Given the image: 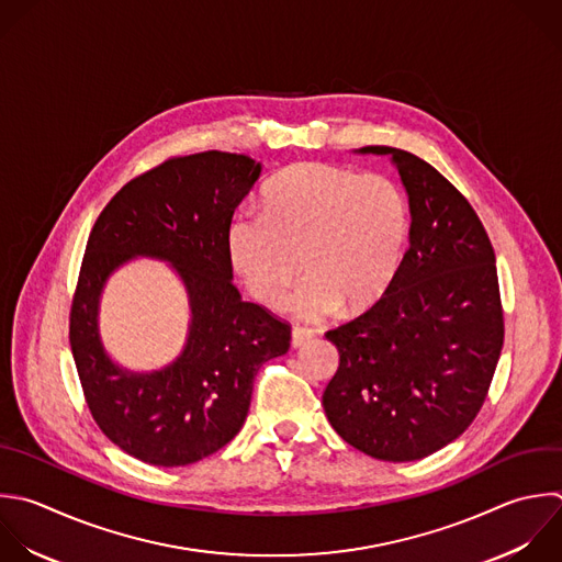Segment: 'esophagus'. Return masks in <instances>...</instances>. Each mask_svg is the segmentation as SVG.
Here are the masks:
<instances>
[{"label": "esophagus", "mask_w": 562, "mask_h": 562, "mask_svg": "<svg viewBox=\"0 0 562 562\" xmlns=\"http://www.w3.org/2000/svg\"><path fill=\"white\" fill-rule=\"evenodd\" d=\"M312 336H314L312 329H307V327H294V329H292V347L305 345Z\"/></svg>", "instance_id": "obj_1"}]
</instances>
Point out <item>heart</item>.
<instances>
[{"mask_svg": "<svg viewBox=\"0 0 562 562\" xmlns=\"http://www.w3.org/2000/svg\"><path fill=\"white\" fill-rule=\"evenodd\" d=\"M406 233L408 206L393 180L303 162L268 184L261 213L239 209L231 217L226 250L246 290L268 307L283 305L303 270L294 310L321 318L338 305L353 312L380 299L400 268Z\"/></svg>", "mask_w": 562, "mask_h": 562, "instance_id": "obj_1", "label": "heart"}]
</instances>
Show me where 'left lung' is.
<instances>
[{
    "label": "left lung",
    "instance_id": "left-lung-1",
    "mask_svg": "<svg viewBox=\"0 0 562 562\" xmlns=\"http://www.w3.org/2000/svg\"><path fill=\"white\" fill-rule=\"evenodd\" d=\"M408 193V250L384 294L325 336L338 371L323 393L334 430L382 461H415L457 439L485 402L503 307L490 237L470 202L426 160L393 147Z\"/></svg>",
    "mask_w": 562,
    "mask_h": 562
}]
</instances>
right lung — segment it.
Here are the masks:
<instances>
[{"instance_id": "1", "label": "right lung", "mask_w": 562, "mask_h": 562, "mask_svg": "<svg viewBox=\"0 0 562 562\" xmlns=\"http://www.w3.org/2000/svg\"><path fill=\"white\" fill-rule=\"evenodd\" d=\"M261 176L241 154L169 158L127 182L99 215L70 307V347L88 408L127 454L162 468L195 463L244 426L259 367L290 349V323L241 301L226 228ZM132 256L169 260L192 307L186 351L169 368L114 366L98 334L106 277Z\"/></svg>"}]
</instances>
